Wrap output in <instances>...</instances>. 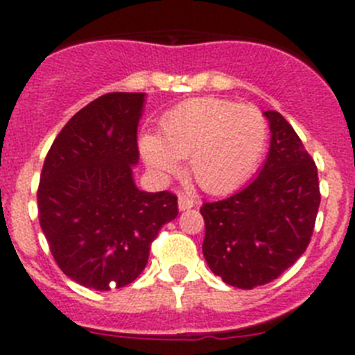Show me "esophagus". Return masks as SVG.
I'll return each mask as SVG.
<instances>
[{
  "label": "esophagus",
  "mask_w": 355,
  "mask_h": 355,
  "mask_svg": "<svg viewBox=\"0 0 355 355\" xmlns=\"http://www.w3.org/2000/svg\"><path fill=\"white\" fill-rule=\"evenodd\" d=\"M193 205H196V202H193V199H190V197L183 196V193H181L180 199H178V206H180L181 211H184V209L193 208Z\"/></svg>",
  "instance_id": "1"
}]
</instances>
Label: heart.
Wrapping results in <instances>:
<instances>
[{"mask_svg": "<svg viewBox=\"0 0 355 355\" xmlns=\"http://www.w3.org/2000/svg\"><path fill=\"white\" fill-rule=\"evenodd\" d=\"M268 126L256 106L218 97L190 99L159 122V137L144 135L140 153L147 167L162 178L188 172L200 190L222 196L236 190L258 167L266 147Z\"/></svg>", "mask_w": 355, "mask_h": 355, "instance_id": "heart-1", "label": "heart"}]
</instances>
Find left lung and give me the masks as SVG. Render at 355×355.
<instances>
[{"instance_id":"left-lung-1","label":"left lung","mask_w":355,"mask_h":355,"mask_svg":"<svg viewBox=\"0 0 355 355\" xmlns=\"http://www.w3.org/2000/svg\"><path fill=\"white\" fill-rule=\"evenodd\" d=\"M270 150L259 175L234 196L200 208L202 254L215 275L241 290L270 283L309 245L320 206L316 165L279 112H265Z\"/></svg>"}]
</instances>
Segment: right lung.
<instances>
[{
  "label": "right lung",
  "instance_id": "obj_1",
  "mask_svg": "<svg viewBox=\"0 0 355 355\" xmlns=\"http://www.w3.org/2000/svg\"><path fill=\"white\" fill-rule=\"evenodd\" d=\"M146 94L112 92L81 108L58 133L40 174L37 205L56 265L90 290L133 283L178 197L133 180Z\"/></svg>",
  "mask_w": 355,
  "mask_h": 355
}]
</instances>
